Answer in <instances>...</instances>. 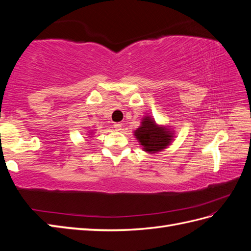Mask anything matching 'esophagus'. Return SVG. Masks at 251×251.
I'll list each match as a JSON object with an SVG mask.
<instances>
[{"instance_id": "34e87169", "label": "esophagus", "mask_w": 251, "mask_h": 251, "mask_svg": "<svg viewBox=\"0 0 251 251\" xmlns=\"http://www.w3.org/2000/svg\"><path fill=\"white\" fill-rule=\"evenodd\" d=\"M113 127L115 128V130H121L122 129V124H121V123H114Z\"/></svg>"}]
</instances>
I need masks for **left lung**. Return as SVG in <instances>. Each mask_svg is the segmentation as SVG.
Here are the masks:
<instances>
[{
  "label": "left lung",
  "instance_id": "8db88e82",
  "mask_svg": "<svg viewBox=\"0 0 251 251\" xmlns=\"http://www.w3.org/2000/svg\"><path fill=\"white\" fill-rule=\"evenodd\" d=\"M135 136L145 151L150 153L162 151L169 145L173 138L172 132L165 127L157 126L150 116L142 120L141 126L135 130Z\"/></svg>",
  "mask_w": 251,
  "mask_h": 251
}]
</instances>
